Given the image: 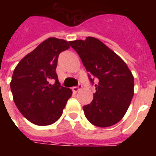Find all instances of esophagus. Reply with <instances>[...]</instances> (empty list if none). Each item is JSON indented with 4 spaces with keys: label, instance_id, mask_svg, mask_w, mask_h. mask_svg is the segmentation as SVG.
Here are the masks:
<instances>
[{
    "label": "esophagus",
    "instance_id": "34e87169",
    "mask_svg": "<svg viewBox=\"0 0 156 156\" xmlns=\"http://www.w3.org/2000/svg\"><path fill=\"white\" fill-rule=\"evenodd\" d=\"M81 88H82V85L79 84V85H78V86H76V87H73L72 88V90H73V92L76 93V92L78 91V90H80Z\"/></svg>",
    "mask_w": 156,
    "mask_h": 156
}]
</instances>
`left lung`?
<instances>
[{"mask_svg": "<svg viewBox=\"0 0 156 156\" xmlns=\"http://www.w3.org/2000/svg\"><path fill=\"white\" fill-rule=\"evenodd\" d=\"M69 43L80 57L96 89L93 101L83 106L85 116L98 127L115 124L124 116L133 98L131 72L119 55L94 37Z\"/></svg>", "mask_w": 156, "mask_h": 156, "instance_id": "1", "label": "left lung"}]
</instances>
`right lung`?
Segmentation results:
<instances>
[{
    "mask_svg": "<svg viewBox=\"0 0 156 156\" xmlns=\"http://www.w3.org/2000/svg\"><path fill=\"white\" fill-rule=\"evenodd\" d=\"M69 47L65 40L50 37L25 56L14 70L10 83L14 101L34 124L55 122L72 96L71 89L61 86L56 73L59 54Z\"/></svg>",
    "mask_w": 156,
    "mask_h": 156,
    "instance_id": "1",
    "label": "right lung"
}]
</instances>
